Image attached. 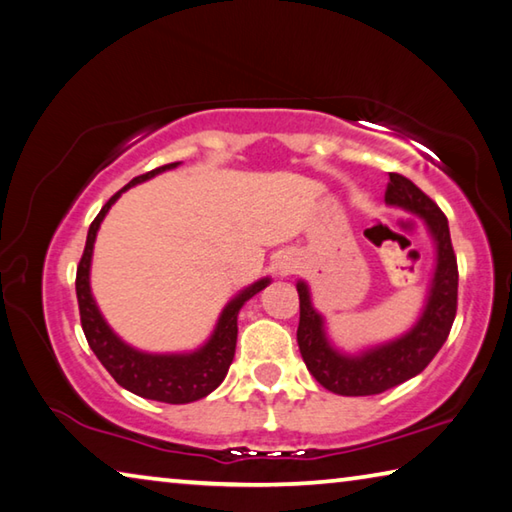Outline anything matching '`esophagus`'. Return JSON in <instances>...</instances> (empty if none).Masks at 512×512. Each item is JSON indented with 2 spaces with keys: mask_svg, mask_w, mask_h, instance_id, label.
<instances>
[{
  "mask_svg": "<svg viewBox=\"0 0 512 512\" xmlns=\"http://www.w3.org/2000/svg\"><path fill=\"white\" fill-rule=\"evenodd\" d=\"M276 270H279V274H290L294 270V261L288 256H283L279 263H276Z\"/></svg>",
  "mask_w": 512,
  "mask_h": 512,
  "instance_id": "esophagus-1",
  "label": "esophagus"
}]
</instances>
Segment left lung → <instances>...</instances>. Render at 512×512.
<instances>
[{
  "instance_id": "8db88e82",
  "label": "left lung",
  "mask_w": 512,
  "mask_h": 512,
  "mask_svg": "<svg viewBox=\"0 0 512 512\" xmlns=\"http://www.w3.org/2000/svg\"><path fill=\"white\" fill-rule=\"evenodd\" d=\"M389 179L384 200L389 206L418 215L434 240V274L416 324L405 335L364 348L355 355L339 351L330 342L326 319L312 306L308 283L297 281L301 310L297 342L301 357L312 378L337 396H375L411 380L441 351L456 317L459 270L445 213L411 179L398 173H389Z\"/></svg>"
}]
</instances>
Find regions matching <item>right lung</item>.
Listing matches in <instances>:
<instances>
[{"instance_id":"1","label":"right lung","mask_w":512,"mask_h":512,"mask_svg":"<svg viewBox=\"0 0 512 512\" xmlns=\"http://www.w3.org/2000/svg\"><path fill=\"white\" fill-rule=\"evenodd\" d=\"M182 161L175 164L159 166L150 170L146 175L134 177L130 184H125L119 193H114L107 204L96 215L94 222L89 224L87 242L83 258H80L78 272H76V297H78V310H80V324H83V333L87 337V344L92 348L94 355L101 360L107 373L121 384L123 389L132 391L134 396L168 402V405H186V402H195L206 398L211 391H215L222 384L224 375H227L229 366L233 362V353H236V339H238V312L245 303L265 290L272 283L270 276L247 285L240 290L227 306L222 308L218 324H215L211 337L195 348V351L186 353H146L139 351L114 333L107 324L101 310L96 306V299L92 294V285H89V270H92V254L96 233L101 229V222L112 209V204L119 200L121 193L128 188L137 186L146 179H152L164 170L177 168Z\"/></svg>"}]
</instances>
